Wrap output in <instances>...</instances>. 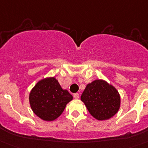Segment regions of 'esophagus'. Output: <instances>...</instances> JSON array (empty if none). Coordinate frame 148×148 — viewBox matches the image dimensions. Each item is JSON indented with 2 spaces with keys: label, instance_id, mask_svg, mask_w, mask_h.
<instances>
[{
  "label": "esophagus",
  "instance_id": "1",
  "mask_svg": "<svg viewBox=\"0 0 148 148\" xmlns=\"http://www.w3.org/2000/svg\"><path fill=\"white\" fill-rule=\"evenodd\" d=\"M73 97H74V98L75 99H79V94L78 93H75L73 95Z\"/></svg>",
  "mask_w": 148,
  "mask_h": 148
}]
</instances>
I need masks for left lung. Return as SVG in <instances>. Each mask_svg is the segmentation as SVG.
<instances>
[{
    "mask_svg": "<svg viewBox=\"0 0 148 148\" xmlns=\"http://www.w3.org/2000/svg\"><path fill=\"white\" fill-rule=\"evenodd\" d=\"M81 101L90 114L100 121L110 119L120 108L119 93L113 85L103 79L88 83L82 94Z\"/></svg>",
    "mask_w": 148,
    "mask_h": 148,
    "instance_id": "1",
    "label": "left lung"
}]
</instances>
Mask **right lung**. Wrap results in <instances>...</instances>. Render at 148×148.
I'll use <instances>...</instances> for the list:
<instances>
[{"label": "right lung", "mask_w": 148, "mask_h": 148, "mask_svg": "<svg viewBox=\"0 0 148 148\" xmlns=\"http://www.w3.org/2000/svg\"><path fill=\"white\" fill-rule=\"evenodd\" d=\"M73 98L66 89L62 88L55 77L41 79L32 88L29 96L33 113L47 122L57 119Z\"/></svg>", "instance_id": "obj_1"}]
</instances>
